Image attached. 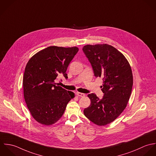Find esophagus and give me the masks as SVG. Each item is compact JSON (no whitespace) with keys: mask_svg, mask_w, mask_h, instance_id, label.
Listing matches in <instances>:
<instances>
[{"mask_svg":"<svg viewBox=\"0 0 156 156\" xmlns=\"http://www.w3.org/2000/svg\"><path fill=\"white\" fill-rule=\"evenodd\" d=\"M77 94L78 96H80V97H84L85 96V94H83V93H80V92H78Z\"/></svg>","mask_w":156,"mask_h":156,"instance_id":"34e87169","label":"esophagus"}]
</instances>
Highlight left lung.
Listing matches in <instances>:
<instances>
[{
  "mask_svg": "<svg viewBox=\"0 0 156 156\" xmlns=\"http://www.w3.org/2000/svg\"><path fill=\"white\" fill-rule=\"evenodd\" d=\"M83 51L94 76L102 78L101 90L104 94L101 99L89 94L91 104L84 114L94 124L104 126L114 121L127 105L133 84L131 68L124 55L111 45L87 44Z\"/></svg>",
  "mask_w": 156,
  "mask_h": 156,
  "instance_id": "obj_1",
  "label": "left lung"
}]
</instances>
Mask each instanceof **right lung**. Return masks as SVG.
Listing matches in <instances>:
<instances>
[{"label":"right lung","mask_w":156,"mask_h":156,"mask_svg":"<svg viewBox=\"0 0 156 156\" xmlns=\"http://www.w3.org/2000/svg\"><path fill=\"white\" fill-rule=\"evenodd\" d=\"M78 50L77 47L49 46L27 62L23 78L24 98L32 116L40 124L57 122L75 97L73 92L57 85L55 80L60 76L67 78V67Z\"/></svg>","instance_id":"1"}]
</instances>
